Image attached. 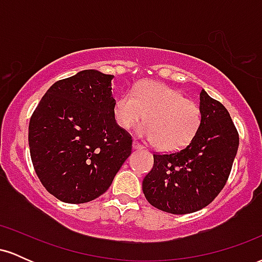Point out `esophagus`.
<instances>
[{"label":"esophagus","mask_w":262,"mask_h":262,"mask_svg":"<svg viewBox=\"0 0 262 262\" xmlns=\"http://www.w3.org/2000/svg\"><path fill=\"white\" fill-rule=\"evenodd\" d=\"M144 148V146L143 145H141V144H139V143H138V141L137 140H134L133 141V149H135V150H138V149H143Z\"/></svg>","instance_id":"34e87169"}]
</instances>
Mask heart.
Returning <instances> with one entry per match:
<instances>
[{
  "label": "heart",
  "instance_id": "heart-1",
  "mask_svg": "<svg viewBox=\"0 0 262 262\" xmlns=\"http://www.w3.org/2000/svg\"><path fill=\"white\" fill-rule=\"evenodd\" d=\"M116 123L128 129L143 121L138 134L162 151H179L192 143L202 122V113L194 102L175 89L146 81L133 92H127L116 101L113 107Z\"/></svg>",
  "mask_w": 262,
  "mask_h": 262
}]
</instances>
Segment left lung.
<instances>
[{"mask_svg": "<svg viewBox=\"0 0 262 262\" xmlns=\"http://www.w3.org/2000/svg\"><path fill=\"white\" fill-rule=\"evenodd\" d=\"M200 130L188 146L154 154V166L143 180V192L155 208L187 214L204 208L227 183L239 146V134L221 102L200 93Z\"/></svg>", "mask_w": 262, "mask_h": 262, "instance_id": "left-lung-1", "label": "left lung"}]
</instances>
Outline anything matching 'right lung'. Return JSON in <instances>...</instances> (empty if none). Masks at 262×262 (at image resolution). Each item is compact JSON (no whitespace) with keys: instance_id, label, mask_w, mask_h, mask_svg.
Masks as SVG:
<instances>
[{"instance_id":"obj_1","label":"right lung","mask_w":262,"mask_h":262,"mask_svg":"<svg viewBox=\"0 0 262 262\" xmlns=\"http://www.w3.org/2000/svg\"><path fill=\"white\" fill-rule=\"evenodd\" d=\"M113 77L83 70L56 81L32 114L33 166L45 189L62 202L100 197L130 155V134L113 116Z\"/></svg>"}]
</instances>
